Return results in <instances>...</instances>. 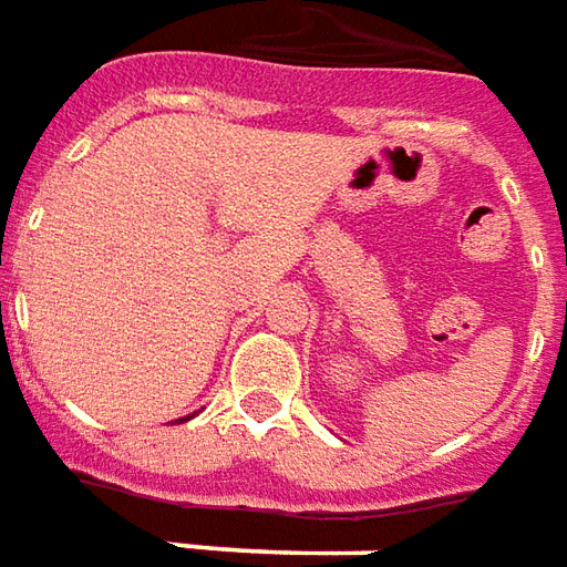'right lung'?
Returning a JSON list of instances; mask_svg holds the SVG:
<instances>
[{
    "label": "right lung",
    "mask_w": 567,
    "mask_h": 567,
    "mask_svg": "<svg viewBox=\"0 0 567 567\" xmlns=\"http://www.w3.org/2000/svg\"><path fill=\"white\" fill-rule=\"evenodd\" d=\"M188 419H192V415H188ZM188 419H179V421H188Z\"/></svg>",
    "instance_id": "obj_1"
}]
</instances>
